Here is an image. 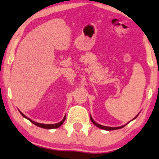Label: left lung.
Here are the masks:
<instances>
[{"instance_id":"8db88e82","label":"left lung","mask_w":159,"mask_h":159,"mask_svg":"<svg viewBox=\"0 0 159 159\" xmlns=\"http://www.w3.org/2000/svg\"><path fill=\"white\" fill-rule=\"evenodd\" d=\"M138 116V115H137V116H135V117H134V119H135V118H137V116ZM134 119H133V120H134ZM90 120H91V121H92V123H93L95 125H96V126H97V127H98V128H99V129H104V130H107V131H111V130H116V129H122V128H123L124 126H125V125H127V124L129 123H129H128L127 124H125V125H123V126H119V127H108V126H105V125H99V124H98L97 123H96V122H95V121H94V120H93L92 116H90Z\"/></svg>"}]
</instances>
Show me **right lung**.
<instances>
[{"instance_id":"1","label":"right lung","mask_w":159,"mask_h":159,"mask_svg":"<svg viewBox=\"0 0 159 159\" xmlns=\"http://www.w3.org/2000/svg\"><path fill=\"white\" fill-rule=\"evenodd\" d=\"M19 112L21 113V114L22 115V116H24V117H25V118H26V119H27L28 120H30V121L32 123H34V125H37V126H39V127L43 128V129H57V128H58V127L61 126V125H62V124L63 123V122H64V121H65V120H66V116H64V118H63V120H61V121L60 122V123H56V124H43V123H36V122L33 121V120H31L30 119H29L28 117H27V116H25V114H23L22 113H21V111H19Z\"/></svg>"}]
</instances>
